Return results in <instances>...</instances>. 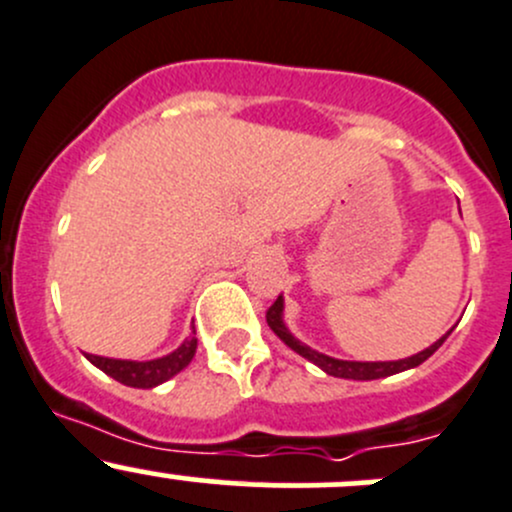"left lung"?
I'll list each match as a JSON object with an SVG mask.
<instances>
[{"mask_svg": "<svg viewBox=\"0 0 512 512\" xmlns=\"http://www.w3.org/2000/svg\"><path fill=\"white\" fill-rule=\"evenodd\" d=\"M265 317H267V324H270L272 332H275L277 337H280L289 349H294V352H297L299 356H304V359H309L312 364H317L319 369L327 371L329 376H339V379H356V381L381 379V376H391V374H399V371L414 369V366L423 364L428 356L436 352V349L441 347L443 342H446L448 334H451V332H448L446 337L438 339L436 344H431V347L423 349V352L409 356V359H399V361H344V359H334V356L314 352V349H309L307 344H302L299 339H294L292 334L287 332V327L282 324V297L275 299V304L267 309Z\"/></svg>", "mask_w": 512, "mask_h": 512, "instance_id": "8db88e82", "label": "left lung"}]
</instances>
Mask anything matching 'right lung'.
I'll return each instance as SVG.
<instances>
[{"instance_id":"right-lung-1","label":"right lung","mask_w":512,"mask_h":512,"mask_svg":"<svg viewBox=\"0 0 512 512\" xmlns=\"http://www.w3.org/2000/svg\"><path fill=\"white\" fill-rule=\"evenodd\" d=\"M195 334V332H193ZM190 334L173 354L160 356V359L151 361H128V359H106V356L89 354L91 364H96L103 374L113 376L121 384L133 386V389H153V386L163 384L170 376L183 371L185 366L193 361L195 349H198V339Z\"/></svg>"}]
</instances>
